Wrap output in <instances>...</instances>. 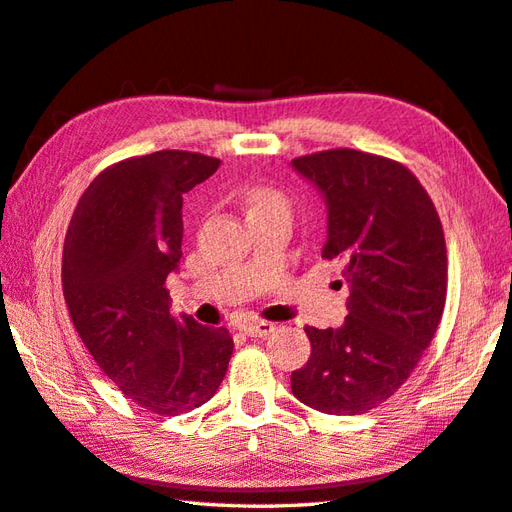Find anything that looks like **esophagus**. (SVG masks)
Listing matches in <instances>:
<instances>
[{
    "instance_id": "obj_1",
    "label": "esophagus",
    "mask_w": 512,
    "mask_h": 512,
    "mask_svg": "<svg viewBox=\"0 0 512 512\" xmlns=\"http://www.w3.org/2000/svg\"><path fill=\"white\" fill-rule=\"evenodd\" d=\"M239 328H242L248 337H266L275 330V326L270 322H244Z\"/></svg>"
}]
</instances>
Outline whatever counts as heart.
I'll use <instances>...</instances> for the list:
<instances>
[{"mask_svg":"<svg viewBox=\"0 0 512 512\" xmlns=\"http://www.w3.org/2000/svg\"><path fill=\"white\" fill-rule=\"evenodd\" d=\"M246 206H248V213H257V210H266V208H288L284 195L268 186L250 188L246 193Z\"/></svg>","mask_w":512,"mask_h":512,"instance_id":"1","label":"heart"}]
</instances>
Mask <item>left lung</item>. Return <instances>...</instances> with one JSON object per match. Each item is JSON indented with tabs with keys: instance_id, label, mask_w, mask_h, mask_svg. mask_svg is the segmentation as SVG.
I'll return each mask as SVG.
<instances>
[{
	"instance_id": "obj_1",
	"label": "left lung",
	"mask_w": 512,
	"mask_h": 512,
	"mask_svg": "<svg viewBox=\"0 0 512 512\" xmlns=\"http://www.w3.org/2000/svg\"><path fill=\"white\" fill-rule=\"evenodd\" d=\"M293 168L324 197L322 257L344 264L350 295L342 326H306L313 350L290 388L319 413H368L406 382L442 322V222L419 179L393 159L335 148L297 157Z\"/></svg>"
}]
</instances>
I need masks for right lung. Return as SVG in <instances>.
<instances>
[{
  "label": "right lung",
  "mask_w": 512,
  "mask_h": 512,
  "mask_svg": "<svg viewBox=\"0 0 512 512\" xmlns=\"http://www.w3.org/2000/svg\"><path fill=\"white\" fill-rule=\"evenodd\" d=\"M219 168L188 150H157L99 173L70 219L62 286L70 319L97 366L157 415L217 393L233 355L226 328L170 315L166 277L182 259L184 193Z\"/></svg>",
  "instance_id": "right-lung-1"
}]
</instances>
